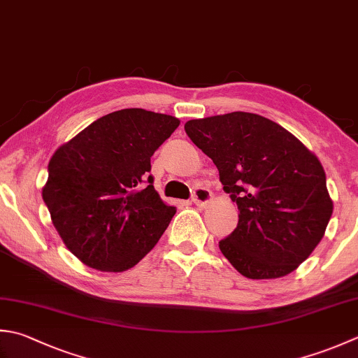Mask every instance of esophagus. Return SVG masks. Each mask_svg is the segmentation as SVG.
<instances>
[{"label": "esophagus", "instance_id": "34e87169", "mask_svg": "<svg viewBox=\"0 0 358 358\" xmlns=\"http://www.w3.org/2000/svg\"><path fill=\"white\" fill-rule=\"evenodd\" d=\"M213 200V192L211 189L208 187H203V186H199L194 189V194H192V201L195 203V205L200 206V208H205L208 203H211Z\"/></svg>", "mask_w": 358, "mask_h": 358}]
</instances>
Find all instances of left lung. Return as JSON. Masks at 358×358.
I'll list each match as a JSON object with an SVG mask.
<instances>
[{
	"instance_id": "1",
	"label": "left lung",
	"mask_w": 358,
	"mask_h": 358,
	"mask_svg": "<svg viewBox=\"0 0 358 358\" xmlns=\"http://www.w3.org/2000/svg\"><path fill=\"white\" fill-rule=\"evenodd\" d=\"M213 159L239 223L219 248L250 279L289 275L323 239L334 211L320 159L281 125L245 111L185 124Z\"/></svg>"
}]
</instances>
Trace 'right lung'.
Returning <instances> with one entry per match:
<instances>
[{"label":"right lung","instance_id":"add662e5","mask_svg":"<svg viewBox=\"0 0 358 358\" xmlns=\"http://www.w3.org/2000/svg\"><path fill=\"white\" fill-rule=\"evenodd\" d=\"M178 125L169 115L124 108L55 150L41 195L63 243L88 267L129 270L169 227L177 209L159 199L149 172Z\"/></svg>","mask_w":358,"mask_h":358}]
</instances>
